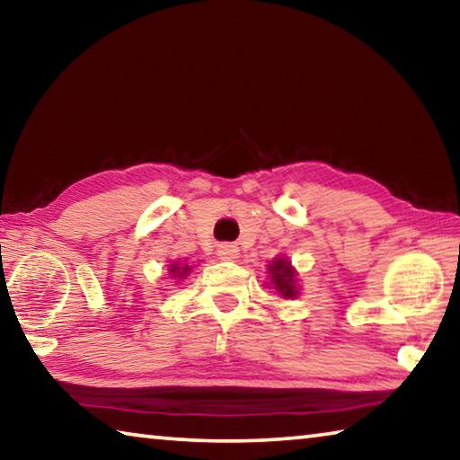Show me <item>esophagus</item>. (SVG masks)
<instances>
[{
	"instance_id": "34e87169",
	"label": "esophagus",
	"mask_w": 460,
	"mask_h": 460,
	"mask_svg": "<svg viewBox=\"0 0 460 460\" xmlns=\"http://www.w3.org/2000/svg\"><path fill=\"white\" fill-rule=\"evenodd\" d=\"M217 258L223 261H235L239 258V249H237V245L221 243L219 247H217Z\"/></svg>"
}]
</instances>
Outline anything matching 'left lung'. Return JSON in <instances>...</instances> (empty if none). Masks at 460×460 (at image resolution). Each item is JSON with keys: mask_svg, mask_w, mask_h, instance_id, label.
I'll list each match as a JSON object with an SVG mask.
<instances>
[{"mask_svg": "<svg viewBox=\"0 0 460 460\" xmlns=\"http://www.w3.org/2000/svg\"><path fill=\"white\" fill-rule=\"evenodd\" d=\"M270 276H271V286L276 288V292L282 296V298H296L298 296V286H296V270L292 263L286 258H276L270 263Z\"/></svg>", "mask_w": 460, "mask_h": 460, "instance_id": "left-lung-1", "label": "left lung"}]
</instances>
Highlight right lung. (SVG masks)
<instances>
[{"label":"right lung","mask_w":460,"mask_h":460,"mask_svg":"<svg viewBox=\"0 0 460 460\" xmlns=\"http://www.w3.org/2000/svg\"><path fill=\"white\" fill-rule=\"evenodd\" d=\"M170 270V276H172L174 279H182V278H186V274H189L190 271V266L189 263H178V261H174L172 266H168Z\"/></svg>","instance_id":"obj_1"}]
</instances>
